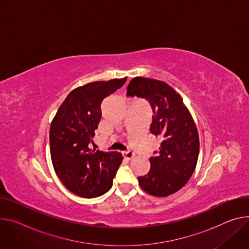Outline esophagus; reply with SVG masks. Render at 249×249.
Segmentation results:
<instances>
[{
	"instance_id": "obj_1",
	"label": "esophagus",
	"mask_w": 249,
	"mask_h": 249,
	"mask_svg": "<svg viewBox=\"0 0 249 249\" xmlns=\"http://www.w3.org/2000/svg\"><path fill=\"white\" fill-rule=\"evenodd\" d=\"M123 155H124V157L126 158V159H128V160H130V159H132V158L135 156V154H134V152H132L131 150H128V151H125L124 153H123Z\"/></svg>"
}]
</instances>
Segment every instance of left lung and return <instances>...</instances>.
Segmentation results:
<instances>
[{
  "label": "left lung",
  "instance_id": "8db88e82",
  "mask_svg": "<svg viewBox=\"0 0 249 249\" xmlns=\"http://www.w3.org/2000/svg\"><path fill=\"white\" fill-rule=\"evenodd\" d=\"M126 95L149 101L154 113L150 131L163 139L159 152L150 158L149 173L138 177L139 185L155 196L173 195L188 183L198 158V133L191 113L180 95L160 80L134 77Z\"/></svg>",
  "mask_w": 249,
  "mask_h": 249
}]
</instances>
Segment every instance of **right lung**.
Returning <instances> with one entry per match:
<instances>
[{"instance_id": "obj_1", "label": "right lung", "mask_w": 249, "mask_h": 249, "mask_svg": "<svg viewBox=\"0 0 249 249\" xmlns=\"http://www.w3.org/2000/svg\"><path fill=\"white\" fill-rule=\"evenodd\" d=\"M127 80L95 81L73 89L51 124L50 146L54 171L61 183L82 197L107 193L123 157L118 152L90 149L101 119L100 104Z\"/></svg>"}]
</instances>
